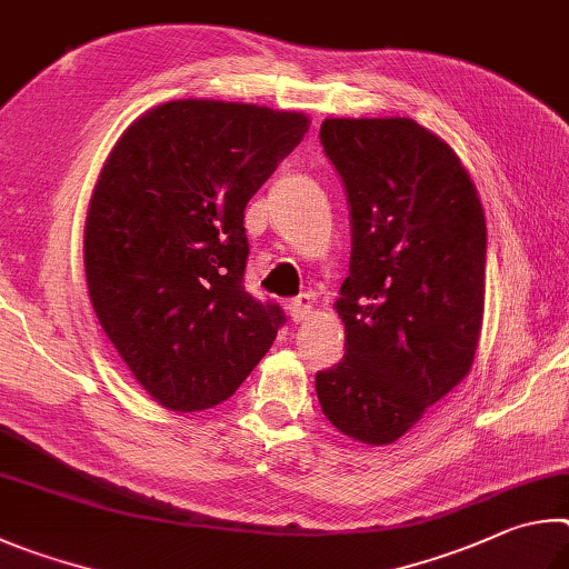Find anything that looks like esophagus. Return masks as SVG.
Segmentation results:
<instances>
[{
    "mask_svg": "<svg viewBox=\"0 0 569 569\" xmlns=\"http://www.w3.org/2000/svg\"><path fill=\"white\" fill-rule=\"evenodd\" d=\"M287 310H290V317H292L295 322H305L307 317H310V312H312V297L307 295V292L297 295L295 300H290V307H287Z\"/></svg>",
    "mask_w": 569,
    "mask_h": 569,
    "instance_id": "obj_1",
    "label": "esophagus"
}]
</instances>
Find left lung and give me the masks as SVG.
Returning a JSON list of instances; mask_svg holds the SVG:
<instances>
[{"label":"left lung","mask_w":569,"mask_h":569,"mask_svg":"<svg viewBox=\"0 0 569 569\" xmlns=\"http://www.w3.org/2000/svg\"><path fill=\"white\" fill-rule=\"evenodd\" d=\"M320 142L350 207L337 312L345 357L317 372L322 412L390 445L470 372L485 310L487 227L460 159L415 119H325Z\"/></svg>","instance_id":"1"}]
</instances>
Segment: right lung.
Listing matches in <instances>:
<instances>
[{
  "mask_svg": "<svg viewBox=\"0 0 569 569\" xmlns=\"http://www.w3.org/2000/svg\"><path fill=\"white\" fill-rule=\"evenodd\" d=\"M310 129L305 114L177 99L127 129L84 227L97 320L149 397L224 402L287 322L244 290V207Z\"/></svg>",
  "mask_w": 569,
  "mask_h": 569,
  "instance_id": "1",
  "label": "right lung"
}]
</instances>
